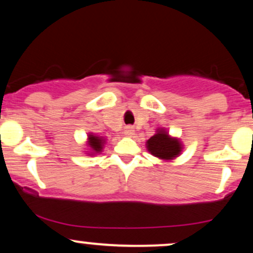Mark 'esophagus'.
<instances>
[{
	"mask_svg": "<svg viewBox=\"0 0 253 253\" xmlns=\"http://www.w3.org/2000/svg\"><path fill=\"white\" fill-rule=\"evenodd\" d=\"M125 134H126V135H128V136H130V135H133V134H134V129H133V127H130V126H127L126 128H125Z\"/></svg>",
	"mask_w": 253,
	"mask_h": 253,
	"instance_id": "esophagus-1",
	"label": "esophagus"
}]
</instances>
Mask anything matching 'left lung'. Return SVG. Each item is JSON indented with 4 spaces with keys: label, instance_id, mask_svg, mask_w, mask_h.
Here are the masks:
<instances>
[{
    "label": "left lung",
    "instance_id": "1",
    "mask_svg": "<svg viewBox=\"0 0 253 253\" xmlns=\"http://www.w3.org/2000/svg\"><path fill=\"white\" fill-rule=\"evenodd\" d=\"M147 149L158 158L172 159L179 155L182 147L177 139L170 138L164 130H159L147 140Z\"/></svg>",
    "mask_w": 253,
    "mask_h": 253
}]
</instances>
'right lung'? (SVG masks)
Listing matches in <instances>:
<instances>
[{
	"label": "right lung",
	"instance_id": "right-lung-1",
	"mask_svg": "<svg viewBox=\"0 0 253 253\" xmlns=\"http://www.w3.org/2000/svg\"><path fill=\"white\" fill-rule=\"evenodd\" d=\"M89 145H90V147L95 151V152H101V150H102V145H103V139L90 134L89 135Z\"/></svg>",
	"mask_w": 253,
	"mask_h": 253
}]
</instances>
